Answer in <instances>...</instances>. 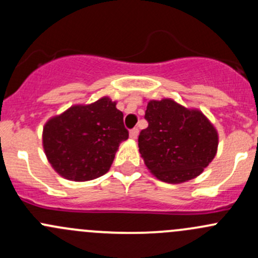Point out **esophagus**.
<instances>
[{"instance_id": "34e87169", "label": "esophagus", "mask_w": 258, "mask_h": 258, "mask_svg": "<svg viewBox=\"0 0 258 258\" xmlns=\"http://www.w3.org/2000/svg\"><path fill=\"white\" fill-rule=\"evenodd\" d=\"M137 136H139V128H132L131 131H130V139L136 140Z\"/></svg>"}]
</instances>
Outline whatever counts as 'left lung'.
I'll return each mask as SVG.
<instances>
[{
	"label": "left lung",
	"mask_w": 258,
	"mask_h": 258,
	"mask_svg": "<svg viewBox=\"0 0 258 258\" xmlns=\"http://www.w3.org/2000/svg\"><path fill=\"white\" fill-rule=\"evenodd\" d=\"M145 118L148 127L140 132V153L148 170L161 181H189L215 158L218 134L201 111L163 98L147 103Z\"/></svg>",
	"instance_id": "8db88e82"
}]
</instances>
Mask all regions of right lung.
I'll use <instances>...</instances> for the list:
<instances>
[{"mask_svg":"<svg viewBox=\"0 0 258 258\" xmlns=\"http://www.w3.org/2000/svg\"><path fill=\"white\" fill-rule=\"evenodd\" d=\"M127 139L123 113L108 97L72 106L49 118L42 134L43 150L53 170L79 182L105 175L119 144Z\"/></svg>","mask_w":258,"mask_h":258,"instance_id":"add662e5","label":"right lung"}]
</instances>
